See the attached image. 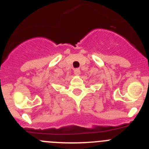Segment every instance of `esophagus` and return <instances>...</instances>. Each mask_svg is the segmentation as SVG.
Here are the masks:
<instances>
[{"label":"esophagus","mask_w":149,"mask_h":149,"mask_svg":"<svg viewBox=\"0 0 149 149\" xmlns=\"http://www.w3.org/2000/svg\"><path fill=\"white\" fill-rule=\"evenodd\" d=\"M74 73L76 75H79L81 74V71H80V68H74Z\"/></svg>","instance_id":"1"}]
</instances>
